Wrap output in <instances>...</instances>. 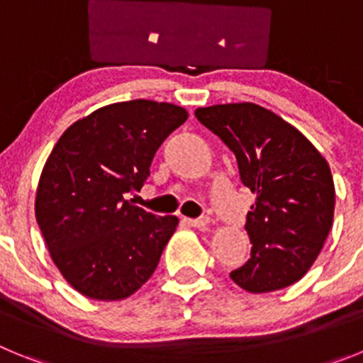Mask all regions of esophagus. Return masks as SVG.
<instances>
[{
  "instance_id": "1",
  "label": "esophagus",
  "mask_w": 363,
  "mask_h": 363,
  "mask_svg": "<svg viewBox=\"0 0 363 363\" xmlns=\"http://www.w3.org/2000/svg\"><path fill=\"white\" fill-rule=\"evenodd\" d=\"M185 223L191 227H196V229H205L211 223V218L205 216V214L200 218H185Z\"/></svg>"
}]
</instances>
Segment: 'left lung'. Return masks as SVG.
Returning <instances> with one entry per match:
<instances>
[{"label":"left lung","instance_id":"obj_1","mask_svg":"<svg viewBox=\"0 0 363 363\" xmlns=\"http://www.w3.org/2000/svg\"><path fill=\"white\" fill-rule=\"evenodd\" d=\"M194 116L233 150L242 184L256 194L245 221L251 258L230 278L249 293L289 287L309 271L333 225L335 184L325 158L259 105H213Z\"/></svg>","mask_w":363,"mask_h":363}]
</instances>
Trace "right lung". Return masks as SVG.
<instances>
[{
    "label": "right lung",
    "instance_id": "obj_1",
    "mask_svg": "<svg viewBox=\"0 0 363 363\" xmlns=\"http://www.w3.org/2000/svg\"><path fill=\"white\" fill-rule=\"evenodd\" d=\"M187 120L172 104L133 99L70 125L45 163L36 220L54 264L74 289L123 300L156 271L176 216H156L125 200L150 176L167 136Z\"/></svg>",
    "mask_w": 363,
    "mask_h": 363
}]
</instances>
